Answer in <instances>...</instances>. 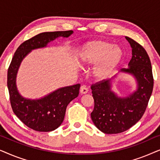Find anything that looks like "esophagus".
I'll return each instance as SVG.
<instances>
[{
	"label": "esophagus",
	"instance_id": "obj_1",
	"mask_svg": "<svg viewBox=\"0 0 160 160\" xmlns=\"http://www.w3.org/2000/svg\"><path fill=\"white\" fill-rule=\"evenodd\" d=\"M80 92H81V94H82V95L87 94V92H88V89H87V87H85L84 86H82L80 89Z\"/></svg>",
	"mask_w": 160,
	"mask_h": 160
}]
</instances>
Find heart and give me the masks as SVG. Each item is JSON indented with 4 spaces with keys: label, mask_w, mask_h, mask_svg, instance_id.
Returning <instances> with one entry per match:
<instances>
[{
    "label": "heart",
    "mask_w": 160,
    "mask_h": 160,
    "mask_svg": "<svg viewBox=\"0 0 160 160\" xmlns=\"http://www.w3.org/2000/svg\"><path fill=\"white\" fill-rule=\"evenodd\" d=\"M123 57V51L114 43L105 40H94L84 43L81 48L78 63L82 68L98 63L94 75L96 79L102 81L119 67Z\"/></svg>",
    "instance_id": "obj_1"
}]
</instances>
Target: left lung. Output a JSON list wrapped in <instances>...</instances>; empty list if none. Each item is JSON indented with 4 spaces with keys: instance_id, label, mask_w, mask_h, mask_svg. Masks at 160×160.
<instances>
[{
    "instance_id": "left-lung-1",
    "label": "left lung",
    "mask_w": 160,
    "mask_h": 160,
    "mask_svg": "<svg viewBox=\"0 0 160 160\" xmlns=\"http://www.w3.org/2000/svg\"><path fill=\"white\" fill-rule=\"evenodd\" d=\"M132 48V58L128 68L121 73L132 76L136 89L125 97L112 89L113 78L92 84V93L95 102L91 118L98 130L106 134H117L128 130L143 117L154 86L152 64L144 48L132 38L125 36Z\"/></svg>"
}]
</instances>
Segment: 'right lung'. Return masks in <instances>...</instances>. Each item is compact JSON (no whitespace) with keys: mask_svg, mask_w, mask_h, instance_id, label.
I'll return each instance as SVG.
<instances>
[{"mask_svg":"<svg viewBox=\"0 0 160 160\" xmlns=\"http://www.w3.org/2000/svg\"><path fill=\"white\" fill-rule=\"evenodd\" d=\"M73 33L68 31L46 32L25 41L17 48L8 69L7 86L10 102L15 115L28 128L38 132L56 130L64 120L70 102L78 97L80 84L61 87L39 99H30L21 95L17 87V75L22 61L32 50L47 47L59 37L68 38Z\"/></svg>","mask_w":160,"mask_h":160,"instance_id":"right-lung-1","label":"right lung"}]
</instances>
